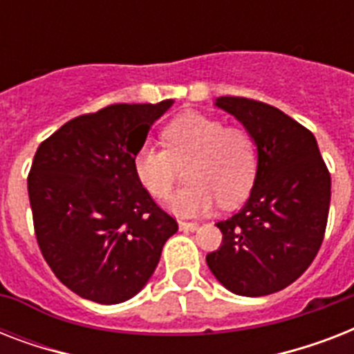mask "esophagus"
<instances>
[{
    "instance_id": "obj_1",
    "label": "esophagus",
    "mask_w": 354,
    "mask_h": 354,
    "mask_svg": "<svg viewBox=\"0 0 354 354\" xmlns=\"http://www.w3.org/2000/svg\"><path fill=\"white\" fill-rule=\"evenodd\" d=\"M180 230H183V232H194V230H198V224L196 222L180 221Z\"/></svg>"
}]
</instances>
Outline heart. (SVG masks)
Instances as JSON below:
<instances>
[{"label":"heart","instance_id":"1","mask_svg":"<svg viewBox=\"0 0 354 354\" xmlns=\"http://www.w3.org/2000/svg\"><path fill=\"white\" fill-rule=\"evenodd\" d=\"M163 147L147 145L133 156V172L154 198H169L176 187L178 167L187 185L171 200L182 216H198L215 207H235L246 198L257 176V147L252 133L226 127L221 119L185 112L161 132Z\"/></svg>","mask_w":354,"mask_h":354}]
</instances>
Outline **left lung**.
Instances as JSON below:
<instances>
[{"instance_id": "1", "label": "left lung", "mask_w": 354, "mask_h": 354, "mask_svg": "<svg viewBox=\"0 0 354 354\" xmlns=\"http://www.w3.org/2000/svg\"><path fill=\"white\" fill-rule=\"evenodd\" d=\"M257 145V176L236 215L216 226L222 244L207 266L239 296H268L292 285L324 242L330 174L314 133L275 106L246 97H218Z\"/></svg>"}]
</instances>
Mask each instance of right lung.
<instances>
[{"label": "right lung", "instance_id": "1", "mask_svg": "<svg viewBox=\"0 0 354 354\" xmlns=\"http://www.w3.org/2000/svg\"><path fill=\"white\" fill-rule=\"evenodd\" d=\"M171 106L110 104L68 121L36 150L27 178L36 242L77 296L104 305L133 297L178 232L133 172L152 122Z\"/></svg>", "mask_w": 354, "mask_h": 354}]
</instances>
